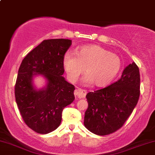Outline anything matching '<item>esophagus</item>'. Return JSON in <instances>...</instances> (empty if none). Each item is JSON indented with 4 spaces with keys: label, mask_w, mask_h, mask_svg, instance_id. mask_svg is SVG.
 Wrapping results in <instances>:
<instances>
[{
    "label": "esophagus",
    "mask_w": 155,
    "mask_h": 155,
    "mask_svg": "<svg viewBox=\"0 0 155 155\" xmlns=\"http://www.w3.org/2000/svg\"><path fill=\"white\" fill-rule=\"evenodd\" d=\"M87 94V91L85 90H82L81 88H78L74 91V96L78 98H85Z\"/></svg>",
    "instance_id": "34e87169"
}]
</instances>
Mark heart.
<instances>
[{
    "mask_svg": "<svg viewBox=\"0 0 155 155\" xmlns=\"http://www.w3.org/2000/svg\"><path fill=\"white\" fill-rule=\"evenodd\" d=\"M63 65L69 81H78L80 76L86 74L83 81L93 83L95 87L109 85L118 75L121 68L120 57L99 45H91L79 47L74 54L64 57Z\"/></svg>",
    "mask_w": 155,
    "mask_h": 155,
    "instance_id": "heart-1",
    "label": "heart"
}]
</instances>
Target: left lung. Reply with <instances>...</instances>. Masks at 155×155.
I'll list each match as a JSON object with an SVG mask.
<instances>
[{"instance_id": "8db88e82", "label": "left lung", "mask_w": 155, "mask_h": 155, "mask_svg": "<svg viewBox=\"0 0 155 155\" xmlns=\"http://www.w3.org/2000/svg\"><path fill=\"white\" fill-rule=\"evenodd\" d=\"M139 95V69L132 62L124 69L117 81L86 95L88 107L85 113L84 125L99 136L115 132L131 114Z\"/></svg>"}]
</instances>
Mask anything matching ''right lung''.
<instances>
[{"mask_svg":"<svg viewBox=\"0 0 155 155\" xmlns=\"http://www.w3.org/2000/svg\"><path fill=\"white\" fill-rule=\"evenodd\" d=\"M71 40L44 41L22 60L15 84V98L25 124L38 134H46L60 125L64 107L74 100V86L64 80L63 60ZM48 81L47 87L36 91L31 83L34 74Z\"/></svg>","mask_w":155,"mask_h":155,"instance_id":"obj_1","label":"right lung"}]
</instances>
